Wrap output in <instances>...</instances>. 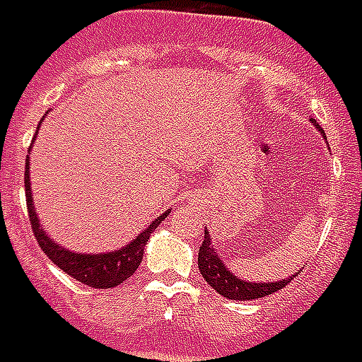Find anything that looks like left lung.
<instances>
[{
    "instance_id": "left-lung-1",
    "label": "left lung",
    "mask_w": 362,
    "mask_h": 362,
    "mask_svg": "<svg viewBox=\"0 0 362 362\" xmlns=\"http://www.w3.org/2000/svg\"><path fill=\"white\" fill-rule=\"evenodd\" d=\"M312 126L318 127L320 135H324V139H326V134L316 124V119H312ZM197 267L204 275V279L207 281V285L215 288L221 296L230 298V300H256V298H262V296H267L275 293V291H279L285 285H288L291 279L295 277V275H291V277H285V279L267 281V283H254V281L240 279L238 275H235L225 266L219 252L215 250V246H213L209 230H205L204 243H202L199 252H197Z\"/></svg>"
}]
</instances>
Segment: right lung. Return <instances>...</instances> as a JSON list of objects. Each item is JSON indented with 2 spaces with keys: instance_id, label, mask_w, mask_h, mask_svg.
Here are the masks:
<instances>
[{
  "instance_id": "1",
  "label": "right lung",
  "mask_w": 362,
  "mask_h": 362,
  "mask_svg": "<svg viewBox=\"0 0 362 362\" xmlns=\"http://www.w3.org/2000/svg\"><path fill=\"white\" fill-rule=\"evenodd\" d=\"M44 119V116H42ZM42 124V122H40ZM38 124V126H40ZM28 157H27V170H25V194H27V207L28 217H30V225H33V233H35L36 240L40 244L42 252L52 259V264H56L59 269H64L67 275H71L74 279L79 283H85L89 287L95 288H112L118 287L119 283H124L127 277H132L135 269L139 267L143 259V250L145 244L149 240L151 233L168 217V211L158 215L157 219L151 221V225L139 235L135 236L132 243H127L124 248L112 252H96V254H83V252H71L59 246L56 240H52L50 236L46 235L42 223L38 219L35 209V202L30 196V178H28Z\"/></svg>"
}]
</instances>
